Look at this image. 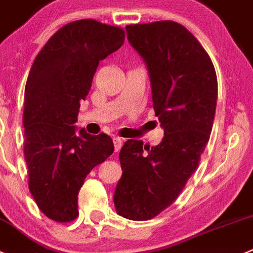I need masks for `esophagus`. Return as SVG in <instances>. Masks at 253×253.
<instances>
[{
	"label": "esophagus",
	"instance_id": "esophagus-1",
	"mask_svg": "<svg viewBox=\"0 0 253 253\" xmlns=\"http://www.w3.org/2000/svg\"><path fill=\"white\" fill-rule=\"evenodd\" d=\"M123 139L122 138H119V136H114V138H113V143H114V149H115V151H119L120 150V148H122V145H123Z\"/></svg>",
	"mask_w": 253,
	"mask_h": 253
}]
</instances>
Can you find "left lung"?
I'll use <instances>...</instances> for the list:
<instances>
[{
    "label": "left lung",
    "mask_w": 253,
    "mask_h": 253,
    "mask_svg": "<svg viewBox=\"0 0 253 253\" xmlns=\"http://www.w3.org/2000/svg\"><path fill=\"white\" fill-rule=\"evenodd\" d=\"M125 30L148 69L164 138L153 148L125 141L114 205L118 215L145 221L176 200L199 167L212 129L217 78L206 50L180 23L158 21Z\"/></svg>",
    "instance_id": "left-lung-1"
}]
</instances>
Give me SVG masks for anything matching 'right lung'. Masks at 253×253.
I'll use <instances>...</instances> for the list:
<instances>
[{
	"mask_svg": "<svg viewBox=\"0 0 253 253\" xmlns=\"http://www.w3.org/2000/svg\"><path fill=\"white\" fill-rule=\"evenodd\" d=\"M124 31L94 20L68 23L36 57L25 88L28 187L50 220L78 216V194L90 170L114 151L112 138L73 125L100 59L119 49Z\"/></svg>",
	"mask_w": 253,
	"mask_h": 253,
	"instance_id": "obj_1",
	"label": "right lung"
}]
</instances>
